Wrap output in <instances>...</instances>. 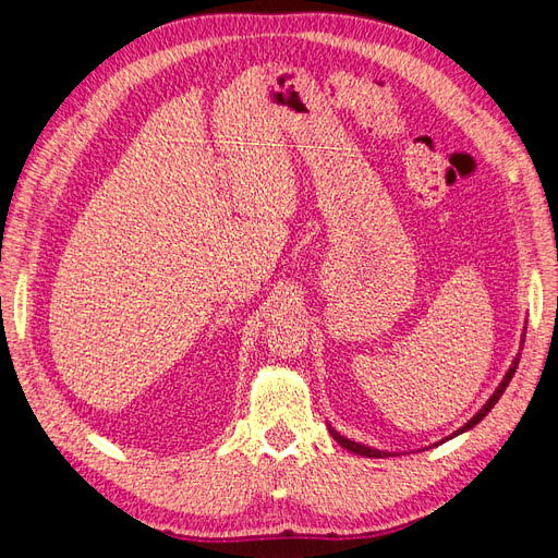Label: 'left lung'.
<instances>
[{
	"label": "left lung",
	"mask_w": 558,
	"mask_h": 558,
	"mask_svg": "<svg viewBox=\"0 0 558 558\" xmlns=\"http://www.w3.org/2000/svg\"><path fill=\"white\" fill-rule=\"evenodd\" d=\"M523 332H526V328H523ZM523 340H526V335H521V344H523ZM517 365H519V356L512 361V365H510V369L508 373H505V377H502V381L498 384V388L494 391V396L488 398L484 404H482V410L472 416L465 426H461L459 430L456 433H451L447 440H451V437H456V435H461V433H465V430H470V428H475L480 421L494 410V404L500 400V396L505 393V388H508V384L512 381V377H514V373H517ZM328 433L332 435V440L335 442H340L344 449H349V451H353V453H359V456H367V459H386V456H391V451H381V449H373V447H365V445H361V442H353V440H349V437H344V435H340L337 433L330 424H328Z\"/></svg>",
	"instance_id": "1"
}]
</instances>
